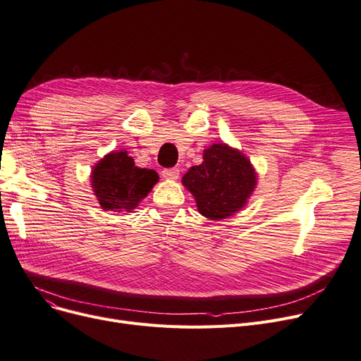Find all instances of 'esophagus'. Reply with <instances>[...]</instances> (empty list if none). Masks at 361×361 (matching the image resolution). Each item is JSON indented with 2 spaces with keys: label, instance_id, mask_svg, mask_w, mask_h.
<instances>
[{
  "label": "esophagus",
  "instance_id": "34e87169",
  "mask_svg": "<svg viewBox=\"0 0 361 361\" xmlns=\"http://www.w3.org/2000/svg\"><path fill=\"white\" fill-rule=\"evenodd\" d=\"M162 177L165 180H171V181H176L180 177V169L178 168H169V169H164L162 171Z\"/></svg>",
  "mask_w": 361,
  "mask_h": 361
}]
</instances>
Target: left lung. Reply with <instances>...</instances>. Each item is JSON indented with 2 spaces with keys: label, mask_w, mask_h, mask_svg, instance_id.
I'll return each instance as SVG.
<instances>
[{
  "label": "left lung",
  "mask_w": 361,
  "mask_h": 361,
  "mask_svg": "<svg viewBox=\"0 0 361 361\" xmlns=\"http://www.w3.org/2000/svg\"><path fill=\"white\" fill-rule=\"evenodd\" d=\"M181 183L203 216L223 219L246 205L257 185V172L242 152L218 143L203 152V162L187 171Z\"/></svg>",
  "instance_id": "1"
}]
</instances>
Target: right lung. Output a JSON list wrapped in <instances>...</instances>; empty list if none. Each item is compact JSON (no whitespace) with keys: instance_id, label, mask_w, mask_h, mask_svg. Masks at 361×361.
<instances>
[{"instance_id":"add662e5","label":"right lung","mask_w":361,"mask_h":361,"mask_svg":"<svg viewBox=\"0 0 361 361\" xmlns=\"http://www.w3.org/2000/svg\"><path fill=\"white\" fill-rule=\"evenodd\" d=\"M159 181L158 172L138 168L127 150L106 154L91 172V187L104 211H133Z\"/></svg>"}]
</instances>
